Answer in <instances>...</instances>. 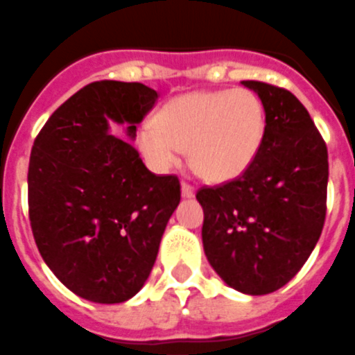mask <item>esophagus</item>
Returning a JSON list of instances; mask_svg holds the SVG:
<instances>
[{"instance_id": "obj_1", "label": "esophagus", "mask_w": 355, "mask_h": 355, "mask_svg": "<svg viewBox=\"0 0 355 355\" xmlns=\"http://www.w3.org/2000/svg\"><path fill=\"white\" fill-rule=\"evenodd\" d=\"M181 196H183V198H187V199L193 198V196H196V189H193L190 183L183 181V183H181Z\"/></svg>"}]
</instances>
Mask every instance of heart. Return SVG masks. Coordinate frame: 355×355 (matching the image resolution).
<instances>
[{
  "instance_id": "1",
  "label": "heart",
  "mask_w": 355,
  "mask_h": 355,
  "mask_svg": "<svg viewBox=\"0 0 355 355\" xmlns=\"http://www.w3.org/2000/svg\"><path fill=\"white\" fill-rule=\"evenodd\" d=\"M266 109L250 89L193 91L166 102L138 132L145 159L159 172L181 163L190 148L193 171L214 183L241 178L259 156Z\"/></svg>"
}]
</instances>
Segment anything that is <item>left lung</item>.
Masks as SVG:
<instances>
[{"label":"left lung","mask_w":355,"mask_h":355,"mask_svg":"<svg viewBox=\"0 0 355 355\" xmlns=\"http://www.w3.org/2000/svg\"><path fill=\"white\" fill-rule=\"evenodd\" d=\"M262 100L266 136L241 178L201 189L202 248L224 284L269 295L295 277L322 235L329 156L322 135L291 91L242 80Z\"/></svg>","instance_id":"left-lung-1"}]
</instances>
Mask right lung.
<instances>
[{
    "label": "right lung",
    "instance_id": "right-lung-1",
    "mask_svg": "<svg viewBox=\"0 0 355 355\" xmlns=\"http://www.w3.org/2000/svg\"><path fill=\"white\" fill-rule=\"evenodd\" d=\"M157 93L140 83L100 80L69 96L33 141L28 214L42 260L71 293L122 304L138 293L180 205V180L156 175L109 123L136 125Z\"/></svg>",
    "mask_w": 355,
    "mask_h": 355
}]
</instances>
